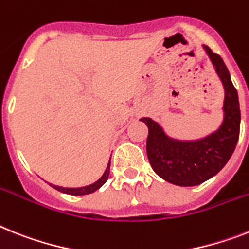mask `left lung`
I'll return each instance as SVG.
<instances>
[{"label":"left lung","mask_w":249,"mask_h":249,"mask_svg":"<svg viewBox=\"0 0 249 249\" xmlns=\"http://www.w3.org/2000/svg\"><path fill=\"white\" fill-rule=\"evenodd\" d=\"M215 72L224 87V118L219 129L197 141H178L168 137L150 118L141 120L148 126L147 154L154 172L177 186H196L215 176L227 164L237 145L241 110L231 74L219 54L204 45Z\"/></svg>","instance_id":"8db88e82"}]
</instances>
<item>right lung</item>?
<instances>
[{"mask_svg": "<svg viewBox=\"0 0 249 249\" xmlns=\"http://www.w3.org/2000/svg\"><path fill=\"white\" fill-rule=\"evenodd\" d=\"M108 173H110V162H108L107 167H106L105 172L100 177L96 182L91 183L89 186H83V187H62V186H55L52 185L55 190L60 192H64V194H68V195H74V196H79V195H87V194H92L95 192L96 190H99L104 183L107 181L108 178Z\"/></svg>", "mask_w": 249, "mask_h": 249, "instance_id": "obj_1", "label": "right lung"}]
</instances>
